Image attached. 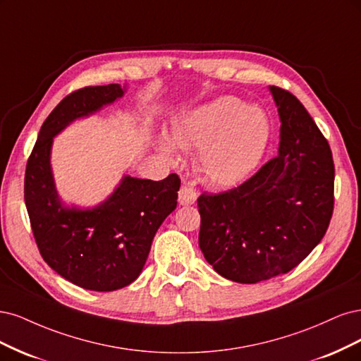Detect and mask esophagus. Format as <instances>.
Here are the masks:
<instances>
[{"label":"esophagus","mask_w":361,"mask_h":361,"mask_svg":"<svg viewBox=\"0 0 361 361\" xmlns=\"http://www.w3.org/2000/svg\"><path fill=\"white\" fill-rule=\"evenodd\" d=\"M197 197V192L193 190L189 185H183L178 192V202L180 205H192Z\"/></svg>","instance_id":"1"}]
</instances>
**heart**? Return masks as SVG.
Instances as JSON below:
<instances>
[{
    "label": "heart",
    "instance_id": "1",
    "mask_svg": "<svg viewBox=\"0 0 361 361\" xmlns=\"http://www.w3.org/2000/svg\"><path fill=\"white\" fill-rule=\"evenodd\" d=\"M265 114L237 97L224 96L184 114L171 126L169 139L159 147L168 159L176 147L196 149L195 169L217 188H231L246 178L264 153L269 139Z\"/></svg>",
    "mask_w": 361,
    "mask_h": 361
}]
</instances>
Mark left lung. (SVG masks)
Instances as JSON below:
<instances>
[{
    "mask_svg": "<svg viewBox=\"0 0 361 361\" xmlns=\"http://www.w3.org/2000/svg\"><path fill=\"white\" fill-rule=\"evenodd\" d=\"M270 91L282 123L277 156L238 188L197 197L204 257L238 283L293 270L318 246L333 216L327 139L294 94L279 87Z\"/></svg>",
    "mask_w": 361,
    "mask_h": 361,
    "instance_id": "obj_1",
    "label": "left lung"
}]
</instances>
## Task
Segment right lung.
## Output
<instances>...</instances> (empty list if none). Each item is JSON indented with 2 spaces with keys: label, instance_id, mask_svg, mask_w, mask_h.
Here are the masks:
<instances>
[{
  "label": "right lung",
  "instance_id": "1",
  "mask_svg": "<svg viewBox=\"0 0 361 361\" xmlns=\"http://www.w3.org/2000/svg\"><path fill=\"white\" fill-rule=\"evenodd\" d=\"M124 92L126 87L109 84L64 97L44 120L25 171V205L42 258L66 281L99 293L124 288L141 274L157 229L176 210L181 183L177 173L160 181L124 176L97 207L61 202L51 169L54 137Z\"/></svg>",
  "mask_w": 361,
  "mask_h": 361
}]
</instances>
